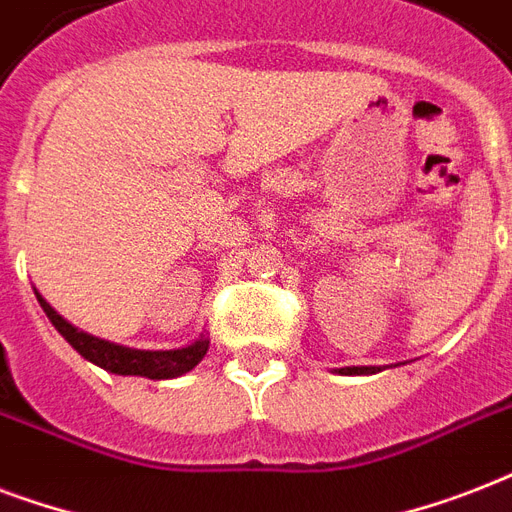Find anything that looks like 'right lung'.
I'll return each instance as SVG.
<instances>
[{"label":"right lung","instance_id":"obj_1","mask_svg":"<svg viewBox=\"0 0 512 512\" xmlns=\"http://www.w3.org/2000/svg\"><path fill=\"white\" fill-rule=\"evenodd\" d=\"M42 300V297H39ZM44 311L50 316V321L58 327V332L66 337L71 345H74L84 358H90L92 364L103 366L106 372L114 374H140V377H151V380H172V377H180V374L191 372L193 366L199 364L204 353H207L209 342L199 340L191 348L183 350H164V353H151V350H132L122 348V345H114V342L98 340V337L84 335V332H76L71 324L60 319L58 313L52 311L50 305L44 303Z\"/></svg>","mask_w":512,"mask_h":512}]
</instances>
